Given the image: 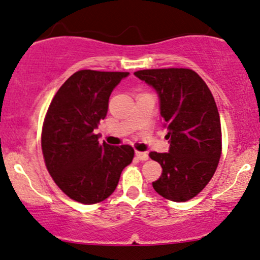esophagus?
<instances>
[{"instance_id":"1","label":"esophagus","mask_w":260,"mask_h":260,"mask_svg":"<svg viewBox=\"0 0 260 260\" xmlns=\"http://www.w3.org/2000/svg\"><path fill=\"white\" fill-rule=\"evenodd\" d=\"M136 157L140 159V161H147L148 159V153L147 152H140V151H136L135 152Z\"/></svg>"}]
</instances>
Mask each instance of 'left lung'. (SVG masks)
<instances>
[{"mask_svg":"<svg viewBox=\"0 0 260 260\" xmlns=\"http://www.w3.org/2000/svg\"><path fill=\"white\" fill-rule=\"evenodd\" d=\"M135 76L158 93L162 120L168 130L169 152H150L162 167L153 189L177 203L193 199L211 180L222 152L214 95L190 69L140 70Z\"/></svg>","mask_w":260,"mask_h":260,"instance_id":"obj_1","label":"left lung"}]
</instances>
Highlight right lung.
Instances as JSON below:
<instances>
[{"label": "right lung", "instance_id": "obj_1", "mask_svg": "<svg viewBox=\"0 0 260 260\" xmlns=\"http://www.w3.org/2000/svg\"><path fill=\"white\" fill-rule=\"evenodd\" d=\"M129 72L81 70L52 98L42 129L46 169L72 200L97 204L113 194L134 158L130 145L101 144L94 134L106 118L110 93Z\"/></svg>", "mask_w": 260, "mask_h": 260}]
</instances>
